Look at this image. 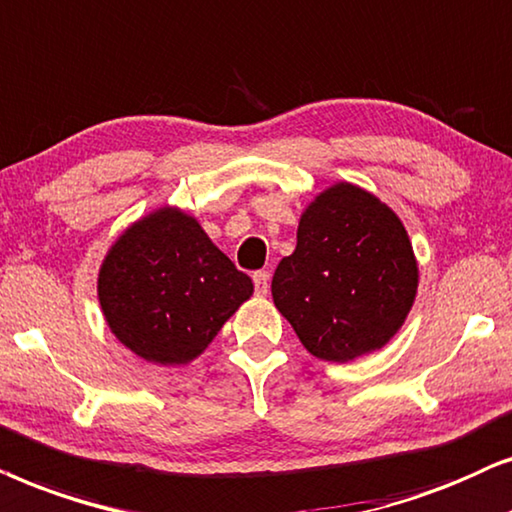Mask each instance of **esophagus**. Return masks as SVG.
Segmentation results:
<instances>
[{
	"label": "esophagus",
	"mask_w": 512,
	"mask_h": 512,
	"mask_svg": "<svg viewBox=\"0 0 512 512\" xmlns=\"http://www.w3.org/2000/svg\"><path fill=\"white\" fill-rule=\"evenodd\" d=\"M252 283H255V292L264 297L269 292V271H255L252 274Z\"/></svg>",
	"instance_id": "34e87169"
}]
</instances>
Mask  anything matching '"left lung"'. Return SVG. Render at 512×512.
I'll list each match as a JSON object with an SVG mask.
<instances>
[{"instance_id": "8db88e82", "label": "left lung", "mask_w": 512, "mask_h": 512, "mask_svg": "<svg viewBox=\"0 0 512 512\" xmlns=\"http://www.w3.org/2000/svg\"><path fill=\"white\" fill-rule=\"evenodd\" d=\"M417 283L398 215L365 189L339 182L304 210L297 248L276 267L271 295L306 351L349 363L400 330Z\"/></svg>"}]
</instances>
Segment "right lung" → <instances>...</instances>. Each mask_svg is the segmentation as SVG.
<instances>
[{
	"label": "right lung",
	"instance_id": "right-lung-1",
	"mask_svg": "<svg viewBox=\"0 0 512 512\" xmlns=\"http://www.w3.org/2000/svg\"><path fill=\"white\" fill-rule=\"evenodd\" d=\"M250 295V276L194 217L170 208L135 222L98 276L109 330L135 356L159 365L194 360Z\"/></svg>",
	"mask_w": 512,
	"mask_h": 512
}]
</instances>
